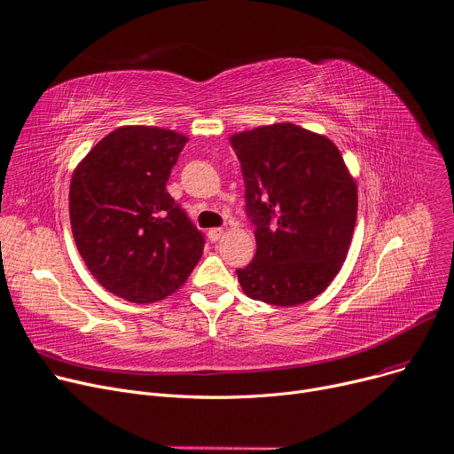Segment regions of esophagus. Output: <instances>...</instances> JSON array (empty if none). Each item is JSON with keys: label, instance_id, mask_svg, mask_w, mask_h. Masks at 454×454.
Segmentation results:
<instances>
[{"label": "esophagus", "instance_id": "1", "mask_svg": "<svg viewBox=\"0 0 454 454\" xmlns=\"http://www.w3.org/2000/svg\"><path fill=\"white\" fill-rule=\"evenodd\" d=\"M207 234H208V240H210V242H218V240L222 239V236H223V229L215 227V229H210Z\"/></svg>", "mask_w": 454, "mask_h": 454}]
</instances>
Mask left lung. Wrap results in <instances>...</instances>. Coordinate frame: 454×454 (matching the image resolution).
<instances>
[{
	"label": "left lung",
	"instance_id": "8db88e82",
	"mask_svg": "<svg viewBox=\"0 0 454 454\" xmlns=\"http://www.w3.org/2000/svg\"><path fill=\"white\" fill-rule=\"evenodd\" d=\"M246 210L256 254L236 270L251 299L295 307L325 290L348 256L356 223V183L338 147L294 123L236 133Z\"/></svg>",
	"mask_w": 454,
	"mask_h": 454
}]
</instances>
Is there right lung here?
I'll return each instance as SVG.
<instances>
[{"label": "right lung", "instance_id": "right-lung-1", "mask_svg": "<svg viewBox=\"0 0 454 454\" xmlns=\"http://www.w3.org/2000/svg\"><path fill=\"white\" fill-rule=\"evenodd\" d=\"M186 142L169 129L118 127L72 176L70 222L79 254L105 290L131 303L177 292L203 254V232L166 190Z\"/></svg>", "mask_w": 454, "mask_h": 454}]
</instances>
